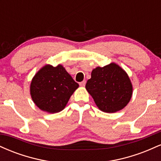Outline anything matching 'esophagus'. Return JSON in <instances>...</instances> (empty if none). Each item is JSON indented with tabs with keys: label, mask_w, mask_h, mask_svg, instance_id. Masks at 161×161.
<instances>
[{
	"label": "esophagus",
	"mask_w": 161,
	"mask_h": 161,
	"mask_svg": "<svg viewBox=\"0 0 161 161\" xmlns=\"http://www.w3.org/2000/svg\"><path fill=\"white\" fill-rule=\"evenodd\" d=\"M86 81H82V82H81L80 83H79V86H80L81 87H84L85 86H86Z\"/></svg>",
	"instance_id": "1"
}]
</instances>
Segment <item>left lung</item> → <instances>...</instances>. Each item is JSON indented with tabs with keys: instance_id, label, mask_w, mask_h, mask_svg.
<instances>
[{
	"instance_id": "obj_1",
	"label": "left lung",
	"mask_w": 161,
	"mask_h": 161,
	"mask_svg": "<svg viewBox=\"0 0 161 161\" xmlns=\"http://www.w3.org/2000/svg\"><path fill=\"white\" fill-rule=\"evenodd\" d=\"M86 88L97 108L106 113L124 108L132 95V86L128 75L114 63L92 70Z\"/></svg>"
}]
</instances>
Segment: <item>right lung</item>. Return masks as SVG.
<instances>
[{
	"mask_svg": "<svg viewBox=\"0 0 161 161\" xmlns=\"http://www.w3.org/2000/svg\"><path fill=\"white\" fill-rule=\"evenodd\" d=\"M79 87L64 66L46 65L36 73L30 86L32 98L43 111L54 114L61 111Z\"/></svg>",
	"mask_w": 161,
	"mask_h": 161,
	"instance_id": "add662e5",
	"label": "right lung"
}]
</instances>
